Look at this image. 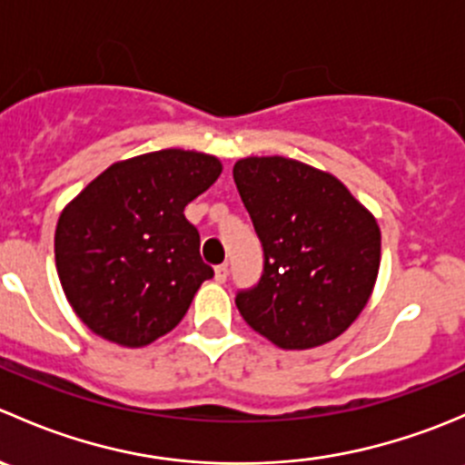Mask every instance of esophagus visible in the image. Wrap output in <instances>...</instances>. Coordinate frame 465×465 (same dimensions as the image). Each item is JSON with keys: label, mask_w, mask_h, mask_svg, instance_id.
Returning <instances> with one entry per match:
<instances>
[{"label": "esophagus", "mask_w": 465, "mask_h": 465, "mask_svg": "<svg viewBox=\"0 0 465 465\" xmlns=\"http://www.w3.org/2000/svg\"><path fill=\"white\" fill-rule=\"evenodd\" d=\"M229 279V262H223V265L215 267V281L218 283H224Z\"/></svg>", "instance_id": "esophagus-1"}]
</instances>
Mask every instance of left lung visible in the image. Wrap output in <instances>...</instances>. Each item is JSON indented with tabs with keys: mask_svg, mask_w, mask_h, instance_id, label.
Listing matches in <instances>:
<instances>
[{
	"mask_svg": "<svg viewBox=\"0 0 465 465\" xmlns=\"http://www.w3.org/2000/svg\"><path fill=\"white\" fill-rule=\"evenodd\" d=\"M233 182L262 247L259 283L236 294L242 320L288 351L335 340L376 285V218L337 177L297 159H238Z\"/></svg>",
	"mask_w": 465,
	"mask_h": 465,
	"instance_id": "8db88e82",
	"label": "left lung"
}]
</instances>
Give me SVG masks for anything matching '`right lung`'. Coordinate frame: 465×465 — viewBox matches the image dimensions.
Listing matches in <instances>:
<instances>
[{"instance_id": "1", "label": "right lung", "mask_w": 465, "mask_h": 465, "mask_svg": "<svg viewBox=\"0 0 465 465\" xmlns=\"http://www.w3.org/2000/svg\"><path fill=\"white\" fill-rule=\"evenodd\" d=\"M223 163L168 148L112 163L60 213L55 267L67 302L89 331L145 346L182 322L213 276L184 206Z\"/></svg>"}]
</instances>
